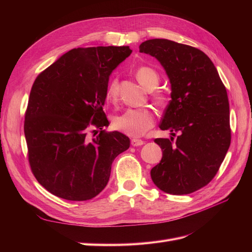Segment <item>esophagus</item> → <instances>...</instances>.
I'll use <instances>...</instances> for the list:
<instances>
[{
	"instance_id": "obj_1",
	"label": "esophagus",
	"mask_w": 252,
	"mask_h": 252,
	"mask_svg": "<svg viewBox=\"0 0 252 252\" xmlns=\"http://www.w3.org/2000/svg\"><path fill=\"white\" fill-rule=\"evenodd\" d=\"M144 144V141L140 140V139H132L131 140V145L134 147H138V146H142V145Z\"/></svg>"
}]
</instances>
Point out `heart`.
<instances>
[{"label": "heart", "mask_w": 252, "mask_h": 252, "mask_svg": "<svg viewBox=\"0 0 252 252\" xmlns=\"http://www.w3.org/2000/svg\"><path fill=\"white\" fill-rule=\"evenodd\" d=\"M135 78L141 85L148 90L157 88L159 82L158 73L150 67H140L135 71ZM118 96V81H110L106 90V100L114 102ZM155 98L158 102L164 100L162 94H156ZM155 125V112L148 107L129 108L123 113L116 116L112 120V126L116 130L129 136H141Z\"/></svg>", "instance_id": "obj_1"}]
</instances>
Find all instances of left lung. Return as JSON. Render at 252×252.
<instances>
[{
    "label": "left lung",
    "mask_w": 252,
    "mask_h": 252,
    "mask_svg": "<svg viewBox=\"0 0 252 252\" xmlns=\"http://www.w3.org/2000/svg\"><path fill=\"white\" fill-rule=\"evenodd\" d=\"M140 51L158 59L171 84L159 128L169 129L172 136L155 140L163 157L151 179L166 193H192L216 177L230 146L226 88L211 60L195 47L152 39L143 42Z\"/></svg>",
    "instance_id": "obj_1"
}]
</instances>
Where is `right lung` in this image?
Returning a JSON list of instances; mask_svg holds the SVG:
<instances>
[{"label":"right lung","instance_id":"1","mask_svg":"<svg viewBox=\"0 0 252 252\" xmlns=\"http://www.w3.org/2000/svg\"><path fill=\"white\" fill-rule=\"evenodd\" d=\"M131 52L128 46L74 48L36 77L24 132L30 168L50 193L93 199L107 185L114 158L130 146L125 134L103 129L109 125L103 106L110 73ZM94 127L100 131L90 139Z\"/></svg>","mask_w":252,"mask_h":252}]
</instances>
